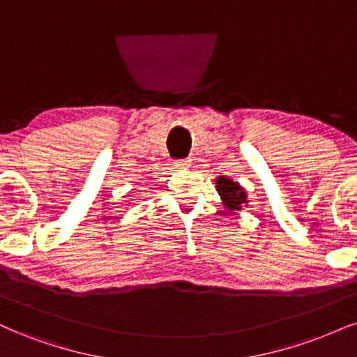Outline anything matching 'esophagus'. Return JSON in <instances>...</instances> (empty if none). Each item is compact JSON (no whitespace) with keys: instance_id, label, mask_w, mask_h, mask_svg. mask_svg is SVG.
<instances>
[{"instance_id":"34e87169","label":"esophagus","mask_w":357,"mask_h":357,"mask_svg":"<svg viewBox=\"0 0 357 357\" xmlns=\"http://www.w3.org/2000/svg\"><path fill=\"white\" fill-rule=\"evenodd\" d=\"M174 164L175 167H178V169H187V167L190 165V160H188V158H180V160H175Z\"/></svg>"}]
</instances>
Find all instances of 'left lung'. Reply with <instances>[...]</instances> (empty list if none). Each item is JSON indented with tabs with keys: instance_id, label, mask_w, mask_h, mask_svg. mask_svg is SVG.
Segmentation results:
<instances>
[{
	"instance_id": "obj_1",
	"label": "left lung",
	"mask_w": 357,
	"mask_h": 357,
	"mask_svg": "<svg viewBox=\"0 0 357 357\" xmlns=\"http://www.w3.org/2000/svg\"><path fill=\"white\" fill-rule=\"evenodd\" d=\"M217 192L220 199H222V204L230 210H241V206L248 204L245 188L238 182H233L231 178L225 177V175L217 178Z\"/></svg>"
}]
</instances>
